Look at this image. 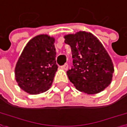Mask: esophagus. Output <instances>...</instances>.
<instances>
[{
	"instance_id": "1",
	"label": "esophagus",
	"mask_w": 127,
	"mask_h": 127,
	"mask_svg": "<svg viewBox=\"0 0 127 127\" xmlns=\"http://www.w3.org/2000/svg\"><path fill=\"white\" fill-rule=\"evenodd\" d=\"M61 68H62L63 69H65V70H66V69H68V64H65L64 65L61 66Z\"/></svg>"
}]
</instances>
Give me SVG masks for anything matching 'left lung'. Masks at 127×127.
I'll use <instances>...</instances> for the list:
<instances>
[{
  "mask_svg": "<svg viewBox=\"0 0 127 127\" xmlns=\"http://www.w3.org/2000/svg\"><path fill=\"white\" fill-rule=\"evenodd\" d=\"M72 51L73 66L68 78L76 89L87 94H96L107 87L114 71L109 54L99 40L90 32H79L64 36Z\"/></svg>",
  "mask_w": 127,
  "mask_h": 127,
  "instance_id": "left-lung-1",
  "label": "left lung"
}]
</instances>
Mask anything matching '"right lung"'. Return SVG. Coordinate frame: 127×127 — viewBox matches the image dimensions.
I'll return each instance as SVG.
<instances>
[{"label":"right lung","mask_w":127,"mask_h":127,"mask_svg":"<svg viewBox=\"0 0 127 127\" xmlns=\"http://www.w3.org/2000/svg\"><path fill=\"white\" fill-rule=\"evenodd\" d=\"M58 68L54 38L39 35L24 48L15 67V78L23 91L37 95L49 89Z\"/></svg>","instance_id":"right-lung-1"}]
</instances>
